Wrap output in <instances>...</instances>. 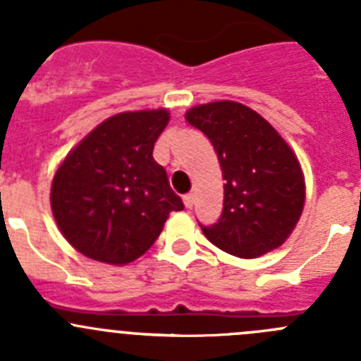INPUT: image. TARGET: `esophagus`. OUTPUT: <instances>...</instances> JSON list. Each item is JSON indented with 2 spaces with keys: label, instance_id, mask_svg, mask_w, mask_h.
Returning <instances> with one entry per match:
<instances>
[{
  "label": "esophagus",
  "instance_id": "esophagus-1",
  "mask_svg": "<svg viewBox=\"0 0 361 361\" xmlns=\"http://www.w3.org/2000/svg\"><path fill=\"white\" fill-rule=\"evenodd\" d=\"M183 203H185V208L190 210V208L194 207V194H187V196H183Z\"/></svg>",
  "mask_w": 361,
  "mask_h": 361
}]
</instances>
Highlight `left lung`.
<instances>
[{"mask_svg":"<svg viewBox=\"0 0 361 361\" xmlns=\"http://www.w3.org/2000/svg\"><path fill=\"white\" fill-rule=\"evenodd\" d=\"M188 124L207 135L217 153L224 207L204 237L238 258H258L279 247L305 207V176L294 151L255 110L235 101L200 104Z\"/></svg>","mask_w":361,"mask_h":361,"instance_id":"1","label":"left lung"}]
</instances>
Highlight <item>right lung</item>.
<instances>
[{"instance_id": "obj_1", "label": "right lung", "mask_w": 361, "mask_h": 361, "mask_svg": "<svg viewBox=\"0 0 361 361\" xmlns=\"http://www.w3.org/2000/svg\"><path fill=\"white\" fill-rule=\"evenodd\" d=\"M169 112H123L74 147L51 185V210L63 237L92 260L124 265L142 257L183 201L153 147Z\"/></svg>"}]
</instances>
